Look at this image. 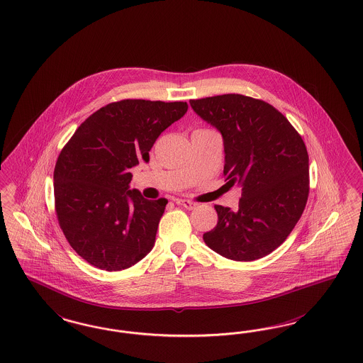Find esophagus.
Segmentation results:
<instances>
[{
	"label": "esophagus",
	"mask_w": 363,
	"mask_h": 363,
	"mask_svg": "<svg viewBox=\"0 0 363 363\" xmlns=\"http://www.w3.org/2000/svg\"><path fill=\"white\" fill-rule=\"evenodd\" d=\"M176 204H177V206H182V207H184V208H187V210H194V208L198 206L196 203H194V201L187 199H179L176 201Z\"/></svg>",
	"instance_id": "esophagus-1"
}]
</instances>
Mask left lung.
Segmentation results:
<instances>
[{"instance_id": "left-lung-1", "label": "left lung", "mask_w": 363, "mask_h": 363, "mask_svg": "<svg viewBox=\"0 0 363 363\" xmlns=\"http://www.w3.org/2000/svg\"><path fill=\"white\" fill-rule=\"evenodd\" d=\"M224 144L227 184L242 187L239 208L215 206L218 224L203 235L219 255L250 262L271 254L293 231L308 198V155L278 109L243 94L191 100Z\"/></svg>"}]
</instances>
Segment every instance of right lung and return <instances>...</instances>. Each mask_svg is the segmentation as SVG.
I'll use <instances>...</instances> for the list:
<instances>
[{
	"label": "right lung",
	"instance_id": "add662e5",
	"mask_svg": "<svg viewBox=\"0 0 363 363\" xmlns=\"http://www.w3.org/2000/svg\"><path fill=\"white\" fill-rule=\"evenodd\" d=\"M187 109L183 101L111 103L62 148L53 174L56 213L70 247L89 264L129 269L152 250L168 200L129 189V171L150 162L153 143Z\"/></svg>",
	"mask_w": 363,
	"mask_h": 363
}]
</instances>
